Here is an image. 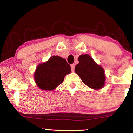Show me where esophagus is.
<instances>
[{
    "label": "esophagus",
    "mask_w": 133,
    "mask_h": 133,
    "mask_svg": "<svg viewBox=\"0 0 133 133\" xmlns=\"http://www.w3.org/2000/svg\"><path fill=\"white\" fill-rule=\"evenodd\" d=\"M75 64H74L71 65V69L72 71H75Z\"/></svg>",
    "instance_id": "esophagus-1"
}]
</instances>
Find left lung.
Wrapping results in <instances>:
<instances>
[{
    "mask_svg": "<svg viewBox=\"0 0 133 133\" xmlns=\"http://www.w3.org/2000/svg\"><path fill=\"white\" fill-rule=\"evenodd\" d=\"M78 60L79 63L75 67V73L79 76L83 83L94 90L102 89L105 80L103 67L87 54L80 55Z\"/></svg>",
    "mask_w": 133,
    "mask_h": 133,
    "instance_id": "8db88e82",
    "label": "left lung"
}]
</instances>
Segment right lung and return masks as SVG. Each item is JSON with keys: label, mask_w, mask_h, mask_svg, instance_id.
<instances>
[{"label": "right lung", "mask_w": 133, "mask_h": 133, "mask_svg": "<svg viewBox=\"0 0 133 133\" xmlns=\"http://www.w3.org/2000/svg\"><path fill=\"white\" fill-rule=\"evenodd\" d=\"M70 72V66L64 58L53 56L47 62L38 65L34 78L40 89L51 91L62 83L65 76Z\"/></svg>", "instance_id": "right-lung-1"}]
</instances>
